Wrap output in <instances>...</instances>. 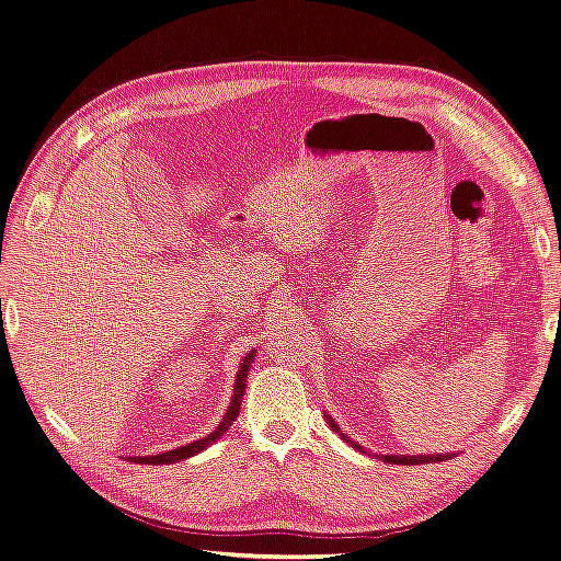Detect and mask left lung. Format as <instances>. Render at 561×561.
<instances>
[{
	"label": "left lung",
	"mask_w": 561,
	"mask_h": 561,
	"mask_svg": "<svg viewBox=\"0 0 561 561\" xmlns=\"http://www.w3.org/2000/svg\"><path fill=\"white\" fill-rule=\"evenodd\" d=\"M329 425L339 432V425L333 421H329ZM357 446V444H352ZM359 449V446H357ZM386 462H394V466H421V462H442V460H449L451 456H380Z\"/></svg>",
	"instance_id": "left-lung-1"
}]
</instances>
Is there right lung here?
Listing matches in <instances>:
<instances>
[{
	"label": "right lung",
	"instance_id": "1",
	"mask_svg": "<svg viewBox=\"0 0 561 561\" xmlns=\"http://www.w3.org/2000/svg\"><path fill=\"white\" fill-rule=\"evenodd\" d=\"M251 362H253V350L242 359V369H239V374H237L234 394H232V402H230V407H228V413L222 415L220 425L211 432L209 437L197 439V442H192V444H187V446H181V449H173V451H167V454H159V456H138V458H131V460H134V462H146V466H164V462H175V460H183V458L195 456V454L204 451L206 446L214 444L216 439H220L222 435H226V432H228L230 425H232V421L239 415V404H242V397H244L247 374H249Z\"/></svg>",
	"mask_w": 561,
	"mask_h": 561
}]
</instances>
